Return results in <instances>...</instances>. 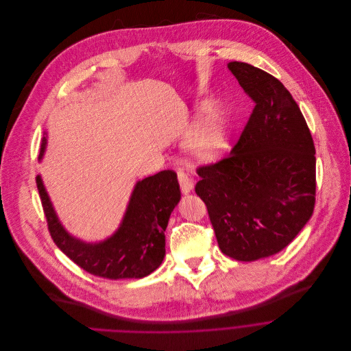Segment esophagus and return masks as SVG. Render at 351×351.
I'll return each instance as SVG.
<instances>
[{"mask_svg": "<svg viewBox=\"0 0 351 351\" xmlns=\"http://www.w3.org/2000/svg\"><path fill=\"white\" fill-rule=\"evenodd\" d=\"M177 177H178V182H180V186H181L182 193H185V195L189 193V192L193 189V181H192V178H191L184 170H178Z\"/></svg>", "mask_w": 351, "mask_h": 351, "instance_id": "esophagus-1", "label": "esophagus"}]
</instances>
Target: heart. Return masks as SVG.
Segmentation results:
<instances>
[{"label":"heart","instance_id":"b5f03b06","mask_svg":"<svg viewBox=\"0 0 351 351\" xmlns=\"http://www.w3.org/2000/svg\"><path fill=\"white\" fill-rule=\"evenodd\" d=\"M230 121L227 112L219 106H210L186 138V147L200 160L219 156L228 145Z\"/></svg>","mask_w":351,"mask_h":351}]
</instances>
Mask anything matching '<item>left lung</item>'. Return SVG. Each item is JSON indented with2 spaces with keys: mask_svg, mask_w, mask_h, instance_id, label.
Returning <instances> with one entry per match:
<instances>
[{
  "mask_svg": "<svg viewBox=\"0 0 351 351\" xmlns=\"http://www.w3.org/2000/svg\"><path fill=\"white\" fill-rule=\"evenodd\" d=\"M228 69L254 108L230 155L197 167L195 192L221 252L254 261L287 247L313 216L315 148L281 82L245 62H230Z\"/></svg>",
  "mask_w": 351,
  "mask_h": 351,
  "instance_id": "left-lung-1",
  "label": "left lung"
}]
</instances>
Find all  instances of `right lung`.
I'll return each instance as SVG.
<instances>
[{
	"mask_svg": "<svg viewBox=\"0 0 351 351\" xmlns=\"http://www.w3.org/2000/svg\"><path fill=\"white\" fill-rule=\"evenodd\" d=\"M47 138H43L40 159ZM48 230L55 245L87 272L106 279L144 278L154 272L166 254L165 231L170 215L181 199L177 174L163 170L138 181L123 221L105 241L87 243L70 235L52 207L40 176L36 178Z\"/></svg>",
	"mask_w": 351,
	"mask_h": 351,
	"instance_id": "right-lung-1",
	"label": "right lung"
}]
</instances>
